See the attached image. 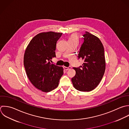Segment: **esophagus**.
<instances>
[{
	"instance_id": "obj_1",
	"label": "esophagus",
	"mask_w": 129,
	"mask_h": 129,
	"mask_svg": "<svg viewBox=\"0 0 129 129\" xmlns=\"http://www.w3.org/2000/svg\"><path fill=\"white\" fill-rule=\"evenodd\" d=\"M64 69L65 70H69L70 69H71V67H65L64 66Z\"/></svg>"
}]
</instances>
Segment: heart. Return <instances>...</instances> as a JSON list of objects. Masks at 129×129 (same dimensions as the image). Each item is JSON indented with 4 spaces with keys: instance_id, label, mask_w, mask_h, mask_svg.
<instances>
[{
    "instance_id": "obj_1",
    "label": "heart",
    "mask_w": 129,
    "mask_h": 129,
    "mask_svg": "<svg viewBox=\"0 0 129 129\" xmlns=\"http://www.w3.org/2000/svg\"><path fill=\"white\" fill-rule=\"evenodd\" d=\"M69 40H77V36L76 34H72L70 36Z\"/></svg>"
}]
</instances>
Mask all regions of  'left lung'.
<instances>
[{"label": "left lung", "instance_id": "obj_1", "mask_svg": "<svg viewBox=\"0 0 129 129\" xmlns=\"http://www.w3.org/2000/svg\"><path fill=\"white\" fill-rule=\"evenodd\" d=\"M84 42L78 54V58L84 60L81 68L73 69L76 71L71 79L74 88L80 91H90L99 84L106 70L104 48L100 39L86 31Z\"/></svg>", "mask_w": 129, "mask_h": 129}]
</instances>
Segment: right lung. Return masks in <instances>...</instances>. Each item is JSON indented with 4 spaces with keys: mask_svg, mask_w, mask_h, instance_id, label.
Instances as JSON below:
<instances>
[{
    "mask_svg": "<svg viewBox=\"0 0 129 129\" xmlns=\"http://www.w3.org/2000/svg\"><path fill=\"white\" fill-rule=\"evenodd\" d=\"M62 33L43 32L29 42L24 52L23 64L26 75L37 89L50 92L58 86L63 68L50 62L56 57L55 50Z\"/></svg>",
    "mask_w": 129,
    "mask_h": 129,
    "instance_id": "add662e5",
    "label": "right lung"
}]
</instances>
